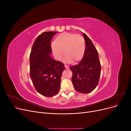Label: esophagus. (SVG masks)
I'll return each mask as SVG.
<instances>
[{
	"label": "esophagus",
	"mask_w": 131,
	"mask_h": 131,
	"mask_svg": "<svg viewBox=\"0 0 131 131\" xmlns=\"http://www.w3.org/2000/svg\"><path fill=\"white\" fill-rule=\"evenodd\" d=\"M64 67H65V68H66V69H68V68H69L68 66H67V65H66V64H64Z\"/></svg>",
	"instance_id": "34e87169"
}]
</instances>
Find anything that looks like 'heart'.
<instances>
[{"mask_svg": "<svg viewBox=\"0 0 131 131\" xmlns=\"http://www.w3.org/2000/svg\"><path fill=\"white\" fill-rule=\"evenodd\" d=\"M54 57L61 61L65 53L67 62L81 61L84 56L86 45L84 38L80 34L63 32L55 38L51 45ZM65 53H64V52Z\"/></svg>", "mask_w": 131, "mask_h": 131, "instance_id": "b5f03b06", "label": "heart"}]
</instances>
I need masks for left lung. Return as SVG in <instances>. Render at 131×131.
Here are the masks:
<instances>
[{
  "label": "left lung",
  "mask_w": 131,
  "mask_h": 131,
  "mask_svg": "<svg viewBox=\"0 0 131 131\" xmlns=\"http://www.w3.org/2000/svg\"><path fill=\"white\" fill-rule=\"evenodd\" d=\"M86 42L84 56L79 64L70 67L74 89L82 93H90L96 88L101 76V67L98 51L86 34L83 33Z\"/></svg>",
  "instance_id": "8db88e82"
}]
</instances>
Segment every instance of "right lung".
<instances>
[{
    "label": "right lung",
    "mask_w": 131,
    "mask_h": 131,
    "mask_svg": "<svg viewBox=\"0 0 131 131\" xmlns=\"http://www.w3.org/2000/svg\"><path fill=\"white\" fill-rule=\"evenodd\" d=\"M57 31H45L36 38L29 56L30 77L38 92L52 97L60 90L63 63L51 58V41Z\"/></svg>",
    "instance_id": "1"
}]
</instances>
